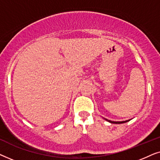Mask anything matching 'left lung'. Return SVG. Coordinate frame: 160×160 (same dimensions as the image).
Here are the masks:
<instances>
[{
	"instance_id": "left-lung-1",
	"label": "left lung",
	"mask_w": 160,
	"mask_h": 160,
	"mask_svg": "<svg viewBox=\"0 0 160 160\" xmlns=\"http://www.w3.org/2000/svg\"><path fill=\"white\" fill-rule=\"evenodd\" d=\"M106 120V121H108V122H111V123H113V124H122V123H125V122H129L130 121V119H129V120H126V121H123V122H113V121H111V120H108V119H105Z\"/></svg>"
}]
</instances>
